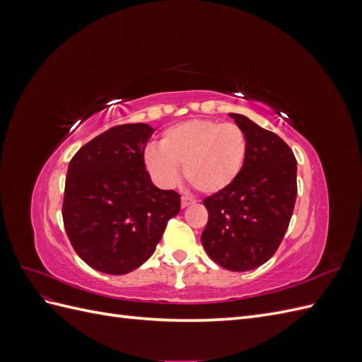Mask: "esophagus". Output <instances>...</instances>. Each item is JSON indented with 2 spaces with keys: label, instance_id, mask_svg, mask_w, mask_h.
Listing matches in <instances>:
<instances>
[{
  "label": "esophagus",
  "instance_id": "esophagus-1",
  "mask_svg": "<svg viewBox=\"0 0 362 362\" xmlns=\"http://www.w3.org/2000/svg\"><path fill=\"white\" fill-rule=\"evenodd\" d=\"M192 204H194L193 199H190V198H181V206H182V208L189 206V205H192Z\"/></svg>",
  "mask_w": 362,
  "mask_h": 362
}]
</instances>
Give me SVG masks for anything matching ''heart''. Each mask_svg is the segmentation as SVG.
Listing matches in <instances>:
<instances>
[{"label":"heart","mask_w":362,"mask_h":362,"mask_svg":"<svg viewBox=\"0 0 362 362\" xmlns=\"http://www.w3.org/2000/svg\"><path fill=\"white\" fill-rule=\"evenodd\" d=\"M247 137L235 124L190 119L163 131L158 146L144 151V166L163 189L184 175L205 194L222 193L238 180L247 158Z\"/></svg>","instance_id":"b5f03b06"}]
</instances>
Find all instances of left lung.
I'll return each instance as SVG.
<instances>
[{
	"mask_svg": "<svg viewBox=\"0 0 362 362\" xmlns=\"http://www.w3.org/2000/svg\"><path fill=\"white\" fill-rule=\"evenodd\" d=\"M229 117L245 131L247 158L231 187L204 201L208 222L201 242L218 266L246 272L264 264L282 242L298 194V161L275 133L243 115Z\"/></svg>",
	"mask_w": 362,
	"mask_h": 362,
	"instance_id": "obj_1",
	"label": "left lung"
}]
</instances>
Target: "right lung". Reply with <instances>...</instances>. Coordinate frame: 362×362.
Returning a JSON list of instances; mask_svg holds the SVG:
<instances>
[{"instance_id":"right-lung-1","label":"right lung","mask_w":362,"mask_h":362,"mask_svg":"<svg viewBox=\"0 0 362 362\" xmlns=\"http://www.w3.org/2000/svg\"><path fill=\"white\" fill-rule=\"evenodd\" d=\"M154 128L113 127L84 145L68 166L63 222L78 257L92 269L125 275L154 254L181 196L161 190L144 166Z\"/></svg>"}]
</instances>
